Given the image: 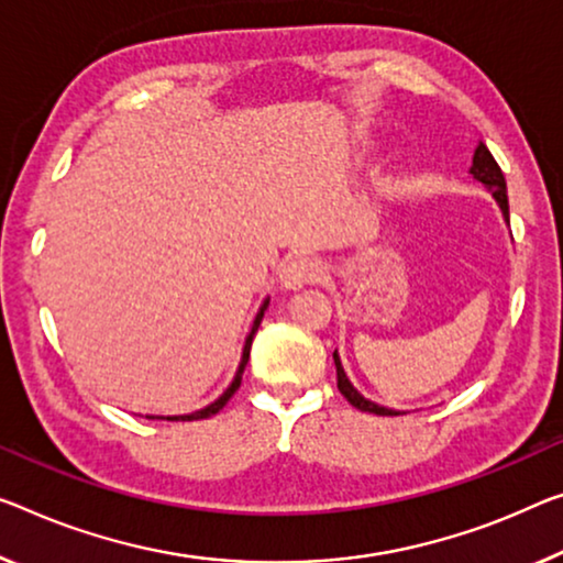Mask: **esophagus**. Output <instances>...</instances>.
I'll return each instance as SVG.
<instances>
[{
  "mask_svg": "<svg viewBox=\"0 0 563 563\" xmlns=\"http://www.w3.org/2000/svg\"><path fill=\"white\" fill-rule=\"evenodd\" d=\"M324 274V266L317 262V258H309V256H294L289 258L287 264L282 266L279 272V282L284 289H301L305 284H311V282H319L322 279Z\"/></svg>",
  "mask_w": 563,
  "mask_h": 563,
  "instance_id": "34e87169",
  "label": "esophagus"
}]
</instances>
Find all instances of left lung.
<instances>
[{"label":"left lung","mask_w":563,"mask_h":563,"mask_svg":"<svg viewBox=\"0 0 563 563\" xmlns=\"http://www.w3.org/2000/svg\"><path fill=\"white\" fill-rule=\"evenodd\" d=\"M468 173H471L473 180H478V184H481L483 188H486V191H490L493 198H496L498 209H500V213H504V221L508 223L506 178H504V173H500L498 163L493 161L490 151H488L486 145H483L481 141H478V145H475V151H473V163H471ZM332 357H334V367H336V387H340V393H342L344 397H347V402L352 405V408H357V410H362V412H375V415H400V412H402V410H393V408H385V405L372 402V400H367L365 395L357 393V387H354V385L350 383L347 372H344V367H342L340 352L334 350Z\"/></svg>","instance_id":"obj_1"}]
</instances>
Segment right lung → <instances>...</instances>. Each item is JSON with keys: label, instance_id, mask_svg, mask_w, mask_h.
Returning a JSON list of instances; mask_svg holds the SVG:
<instances>
[{"label": "right lung", "instance_id": "right-lung-1", "mask_svg": "<svg viewBox=\"0 0 563 563\" xmlns=\"http://www.w3.org/2000/svg\"><path fill=\"white\" fill-rule=\"evenodd\" d=\"M266 307H269V297H266V299L262 301V307H258V311H256V317H254V322H252V330H249L246 340H244V347H241V360H239L236 375H233V379L229 383L227 390H223L219 397H216L213 402H209V405H206V408H201V410H194V412H186V415H145V418H148V420H201V418H211V415L219 412V410L223 408V405L229 402V397L239 390L241 375H244V367H246V362H249V350H252L254 334H256V330H258V324H262Z\"/></svg>", "mask_w": 563, "mask_h": 563}]
</instances>
